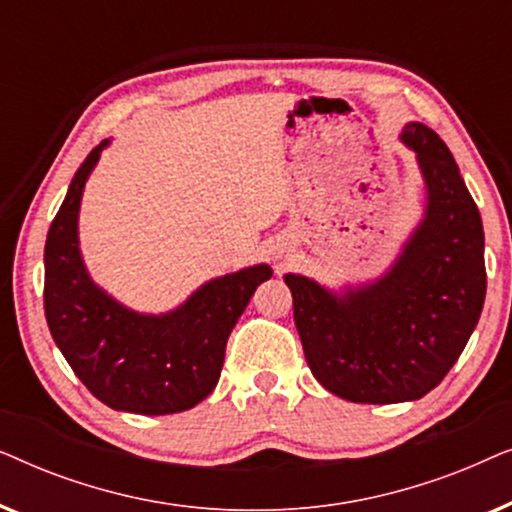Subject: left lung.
I'll return each mask as SVG.
<instances>
[{"instance_id":"obj_1","label":"left lung","mask_w":512,"mask_h":512,"mask_svg":"<svg viewBox=\"0 0 512 512\" xmlns=\"http://www.w3.org/2000/svg\"><path fill=\"white\" fill-rule=\"evenodd\" d=\"M401 142L424 177V216L382 277L331 291L284 275L312 375L352 403L417 401L464 352L485 305V230L450 149L424 123Z\"/></svg>"}]
</instances>
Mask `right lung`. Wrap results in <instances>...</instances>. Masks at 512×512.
<instances>
[{"label":"right lung","instance_id":"1","mask_svg":"<svg viewBox=\"0 0 512 512\" xmlns=\"http://www.w3.org/2000/svg\"><path fill=\"white\" fill-rule=\"evenodd\" d=\"M104 139L76 170L44 249V310L55 345L90 394L111 410L172 415L212 394L228 335L256 286L272 277L265 263L214 277L179 307L142 314L90 279L79 247L83 188Z\"/></svg>","mask_w":512,"mask_h":512}]
</instances>
